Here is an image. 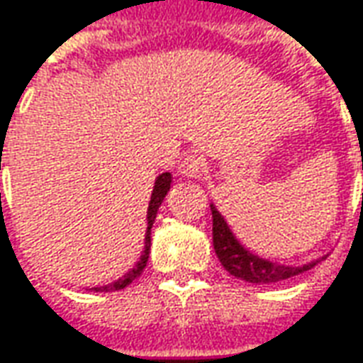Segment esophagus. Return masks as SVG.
<instances>
[{
  "mask_svg": "<svg viewBox=\"0 0 363 363\" xmlns=\"http://www.w3.org/2000/svg\"><path fill=\"white\" fill-rule=\"evenodd\" d=\"M177 169L184 177H201L203 172H206V162H203V157L197 156V154H189V156L182 160Z\"/></svg>",
  "mask_w": 363,
  "mask_h": 363,
  "instance_id": "34e87169",
  "label": "esophagus"
}]
</instances>
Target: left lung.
<instances>
[{
    "label": "left lung",
    "instance_id": "1",
    "mask_svg": "<svg viewBox=\"0 0 363 363\" xmlns=\"http://www.w3.org/2000/svg\"><path fill=\"white\" fill-rule=\"evenodd\" d=\"M209 207H211V215H213L215 255L221 261L225 271L237 277V279H241V281L253 282V284H269V282L286 281V279H292V277H296L301 272L311 271L312 267H316L322 259H326V257H322V259L306 262V264H298V267L261 259L259 255H253L235 239L233 231L229 229L223 215L215 209L213 203Z\"/></svg>",
    "mask_w": 363,
    "mask_h": 363
}]
</instances>
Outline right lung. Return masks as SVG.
<instances>
[{
	"label": "right lung",
	"mask_w": 363,
	"mask_h": 363,
	"mask_svg": "<svg viewBox=\"0 0 363 363\" xmlns=\"http://www.w3.org/2000/svg\"><path fill=\"white\" fill-rule=\"evenodd\" d=\"M169 184H172V174L166 172V174H162V176L156 177V184H154V191H152V199H150V206H148V215H146V219H148V229H146V239H144V251L140 255L138 262L134 264V269H130L122 279L118 281L110 282V284H104V286H94L92 291L96 292H110V291H122V289H126L130 282L134 281V279H138L140 274L144 272L146 269V262H148L150 257V231H152V225L156 221V213L160 206H162V201H164V197L167 196V191H169Z\"/></svg>",
	"instance_id": "obj_1"
}]
</instances>
